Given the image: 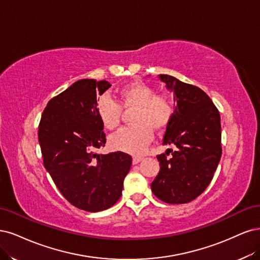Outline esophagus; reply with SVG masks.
I'll return each instance as SVG.
<instances>
[{"label":"esophagus","instance_id":"1","mask_svg":"<svg viewBox=\"0 0 260 260\" xmlns=\"http://www.w3.org/2000/svg\"><path fill=\"white\" fill-rule=\"evenodd\" d=\"M142 160H144V157H142V156H134V157H133V164H134V165L138 164V163L141 162Z\"/></svg>","mask_w":260,"mask_h":260}]
</instances>
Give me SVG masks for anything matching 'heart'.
<instances>
[{"mask_svg": "<svg viewBox=\"0 0 260 260\" xmlns=\"http://www.w3.org/2000/svg\"><path fill=\"white\" fill-rule=\"evenodd\" d=\"M120 105L109 95L99 97L96 104L97 115L103 126L113 131L122 119V108L132 111L135 123L119 131L109 139V145L116 151L140 154L153 137V129L160 132L171 123L175 112L173 100L164 94H155L153 87L142 82H134L119 90Z\"/></svg>", "mask_w": 260, "mask_h": 260, "instance_id": "obj_1", "label": "heart"}]
</instances>
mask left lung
<instances>
[{"label": "left lung", "instance_id": "obj_1", "mask_svg": "<svg viewBox=\"0 0 260 260\" xmlns=\"http://www.w3.org/2000/svg\"><path fill=\"white\" fill-rule=\"evenodd\" d=\"M174 95L175 112L163 145L177 150L157 155L160 172L151 183L153 194L169 204L191 202L207 188L221 156L220 115L206 93L172 75L158 74Z\"/></svg>", "mask_w": 260, "mask_h": 260}]
</instances>
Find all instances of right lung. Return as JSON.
<instances>
[{"label": "right lung", "mask_w": 260, "mask_h": 260, "mask_svg": "<svg viewBox=\"0 0 260 260\" xmlns=\"http://www.w3.org/2000/svg\"><path fill=\"white\" fill-rule=\"evenodd\" d=\"M110 86L105 80H79L49 100L39 125L46 171L72 205L91 213L116 203L132 165V156L122 151L96 152L106 144L97 96Z\"/></svg>", "instance_id": "obj_1"}]
</instances>
